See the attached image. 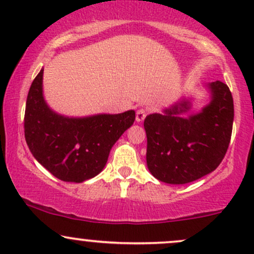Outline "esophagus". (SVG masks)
Listing matches in <instances>:
<instances>
[{
	"label": "esophagus",
	"mask_w": 254,
	"mask_h": 254,
	"mask_svg": "<svg viewBox=\"0 0 254 254\" xmlns=\"http://www.w3.org/2000/svg\"><path fill=\"white\" fill-rule=\"evenodd\" d=\"M147 116V110L145 109H138L136 111V121L137 122H142Z\"/></svg>",
	"instance_id": "34e87169"
}]
</instances>
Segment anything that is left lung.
Wrapping results in <instances>:
<instances>
[{
	"label": "left lung",
	"instance_id": "obj_1",
	"mask_svg": "<svg viewBox=\"0 0 254 254\" xmlns=\"http://www.w3.org/2000/svg\"><path fill=\"white\" fill-rule=\"evenodd\" d=\"M211 101L197 115L184 118L188 101L147 116V165L160 182L188 184L211 173L226 155L234 119L232 93L226 83L209 84Z\"/></svg>",
	"mask_w": 254,
	"mask_h": 254
}]
</instances>
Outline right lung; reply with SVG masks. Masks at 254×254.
Segmentation results:
<instances>
[{"label":"right lung","instance_id":"add662e5","mask_svg":"<svg viewBox=\"0 0 254 254\" xmlns=\"http://www.w3.org/2000/svg\"><path fill=\"white\" fill-rule=\"evenodd\" d=\"M43 71L32 82L26 101V143L52 176L82 183L103 171L111 148L135 122V111L87 118L57 115L44 101Z\"/></svg>","mask_w":254,"mask_h":254}]
</instances>
